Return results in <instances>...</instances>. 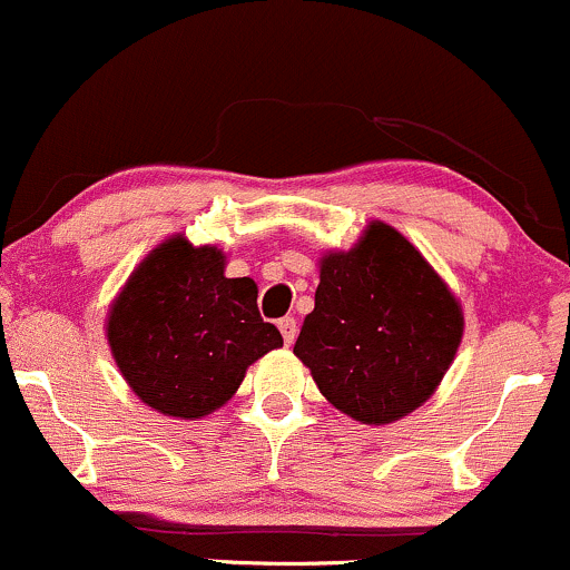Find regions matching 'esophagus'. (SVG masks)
Returning <instances> with one entry per match:
<instances>
[{
    "mask_svg": "<svg viewBox=\"0 0 570 570\" xmlns=\"http://www.w3.org/2000/svg\"><path fill=\"white\" fill-rule=\"evenodd\" d=\"M278 330H281V335H284V343L286 345L294 343V337H297V322H294L292 316L278 318Z\"/></svg>",
    "mask_w": 570,
    "mask_h": 570,
    "instance_id": "1",
    "label": "esophagus"
}]
</instances>
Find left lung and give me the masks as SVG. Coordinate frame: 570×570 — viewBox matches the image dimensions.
<instances>
[{
  "label": "left lung",
  "mask_w": 570,
  "mask_h": 570,
  "mask_svg": "<svg viewBox=\"0 0 570 570\" xmlns=\"http://www.w3.org/2000/svg\"><path fill=\"white\" fill-rule=\"evenodd\" d=\"M461 335V305L444 281L404 235L372 222L351 252L322 259L294 353L337 410L381 426L434 394Z\"/></svg>",
  "instance_id": "obj_1"
}]
</instances>
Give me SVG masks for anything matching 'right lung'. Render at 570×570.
<instances>
[{"mask_svg": "<svg viewBox=\"0 0 570 570\" xmlns=\"http://www.w3.org/2000/svg\"><path fill=\"white\" fill-rule=\"evenodd\" d=\"M109 345L130 389L163 415L200 417L238 391L248 364L284 345L252 278H227L214 246L155 248L115 299Z\"/></svg>", "mask_w": 570, "mask_h": 570, "instance_id": "obj_1", "label": "right lung"}]
</instances>
